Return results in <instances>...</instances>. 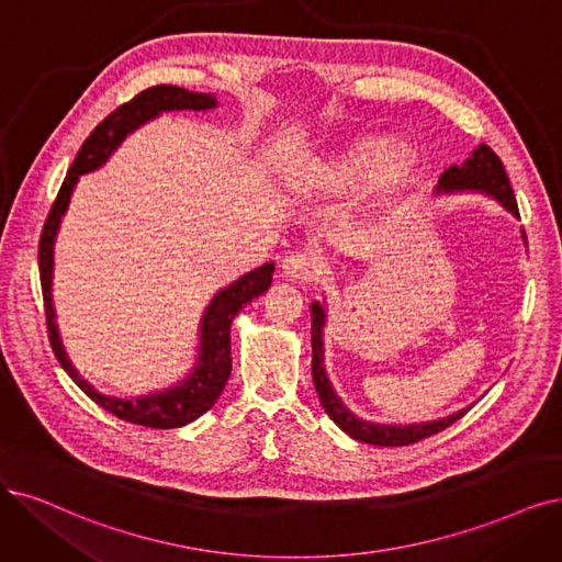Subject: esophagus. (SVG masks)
Returning a JSON list of instances; mask_svg holds the SVG:
<instances>
[{
    "label": "esophagus",
    "instance_id": "34e87169",
    "mask_svg": "<svg viewBox=\"0 0 562 562\" xmlns=\"http://www.w3.org/2000/svg\"><path fill=\"white\" fill-rule=\"evenodd\" d=\"M282 278L292 282H313L319 276V261L307 252H292L282 259Z\"/></svg>",
    "mask_w": 562,
    "mask_h": 562
}]
</instances>
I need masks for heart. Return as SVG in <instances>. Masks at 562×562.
Segmentation results:
<instances>
[{
  "label": "heart",
  "mask_w": 562,
  "mask_h": 562,
  "mask_svg": "<svg viewBox=\"0 0 562 562\" xmlns=\"http://www.w3.org/2000/svg\"><path fill=\"white\" fill-rule=\"evenodd\" d=\"M414 153L386 136H361L328 161L319 164L317 176L334 187H359L368 182H393L403 178Z\"/></svg>",
  "instance_id": "heart-1"
}]
</instances>
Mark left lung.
Listing matches in <instances>:
<instances>
[{
	"mask_svg": "<svg viewBox=\"0 0 562 562\" xmlns=\"http://www.w3.org/2000/svg\"><path fill=\"white\" fill-rule=\"evenodd\" d=\"M440 190H484L493 194L497 201H501L505 207L514 215H518V205L516 196L509 184V178L505 173V166L488 145H480L472 153V159H468L463 166H451V169L445 171L440 178ZM322 326H324V310L315 303L313 305V382L317 389L319 403L324 405L326 414L334 419L347 435L368 445H378V447H405L414 445L419 440L430 438V435H438L451 424L459 422L465 412L453 414V417L432 422V424H414V426H380V424H368L357 419L351 414L340 398L336 396V391L330 389L326 372H324V351H322Z\"/></svg>",
	"mask_w": 562,
	"mask_h": 562,
	"instance_id": "1",
	"label": "left lung"
}]
</instances>
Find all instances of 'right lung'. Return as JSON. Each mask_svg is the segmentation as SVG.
I'll return each mask as SVG.
<instances>
[{
	"label": "right lung",
	"instance_id": "right-lung-1",
	"mask_svg": "<svg viewBox=\"0 0 562 562\" xmlns=\"http://www.w3.org/2000/svg\"><path fill=\"white\" fill-rule=\"evenodd\" d=\"M215 106V97L187 92L176 86H153L148 90L138 92L134 99L124 101L113 113L103 117L92 134L80 145V150L67 171L65 182H61L59 192L50 205L48 217L44 222V232L38 238V276H41V292H44V307H46V324H48V340L55 351L59 366L67 370V375L88 393V396L103 409L115 414L117 419L130 422L136 426L148 428H178L194 422L203 412L211 409L220 393L232 375V338H228V326H232L238 310L252 299L261 296L273 280V263H263L255 268L252 273L243 276L232 286L215 296V301L207 307L201 326V359L192 378H187L180 386L153 393V396L136 398V401H122L101 396L86 380H82L76 368L69 363L65 349H61L57 328L53 322V303H50V273H53V240L61 213L67 211V203L71 196L74 184L78 176L94 171L97 166L106 161V157L117 148V143L127 136L132 130L145 120L155 117L161 111H205Z\"/></svg>",
	"mask_w": 562,
	"mask_h": 562
}]
</instances>
